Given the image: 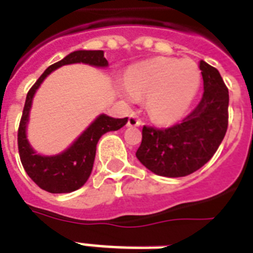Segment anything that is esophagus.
Returning <instances> with one entry per match:
<instances>
[{"instance_id":"obj_1","label":"esophagus","mask_w":253,"mask_h":253,"mask_svg":"<svg viewBox=\"0 0 253 253\" xmlns=\"http://www.w3.org/2000/svg\"><path fill=\"white\" fill-rule=\"evenodd\" d=\"M127 126L128 127H139L141 126V121L138 119V118L134 115V114H131L130 117H128V121H127Z\"/></svg>"}]
</instances>
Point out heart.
Masks as SVG:
<instances>
[{
    "label": "heart",
    "mask_w": 253,
    "mask_h": 253,
    "mask_svg": "<svg viewBox=\"0 0 253 253\" xmlns=\"http://www.w3.org/2000/svg\"><path fill=\"white\" fill-rule=\"evenodd\" d=\"M201 83L198 65L190 59L154 57L128 69L118 91L128 102L146 98V111L155 122L179 121L193 103Z\"/></svg>",
    "instance_id": "b5f03b06"
}]
</instances>
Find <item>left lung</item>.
<instances>
[{"label": "left lung", "instance_id": "1", "mask_svg": "<svg viewBox=\"0 0 253 253\" xmlns=\"http://www.w3.org/2000/svg\"><path fill=\"white\" fill-rule=\"evenodd\" d=\"M203 98L179 125L165 130L142 128L136 158L157 175L178 178L203 168L216 153L228 128L229 93L220 72L200 61Z\"/></svg>", "mask_w": 253, "mask_h": 253}]
</instances>
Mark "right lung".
I'll return each instance as SVG.
<instances>
[{
  "label": "right lung",
  "mask_w": 253,
  "mask_h": 253,
  "mask_svg": "<svg viewBox=\"0 0 253 253\" xmlns=\"http://www.w3.org/2000/svg\"><path fill=\"white\" fill-rule=\"evenodd\" d=\"M76 63H83V64L92 65L98 68L108 67V61L104 57L103 50L84 49L71 52L63 60L48 67L28 92L21 122L18 127L17 141H18V153H20L22 166L28 175L33 179V182L49 193H71L82 188L87 182L92 171L93 161L96 154V145L100 136L108 131H117L127 123V118L118 119V118L108 117L106 114H100L71 143L69 147H67L59 154H39L32 147L28 141L27 128L35 93L48 75L63 65L76 64Z\"/></svg>",
  "instance_id": "obj_1"
}]
</instances>
